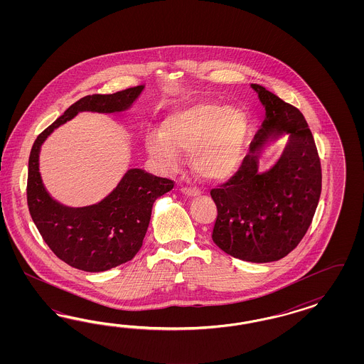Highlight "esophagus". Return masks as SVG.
I'll use <instances>...</instances> for the list:
<instances>
[{
    "label": "esophagus",
    "mask_w": 364,
    "mask_h": 364,
    "mask_svg": "<svg viewBox=\"0 0 364 364\" xmlns=\"http://www.w3.org/2000/svg\"><path fill=\"white\" fill-rule=\"evenodd\" d=\"M181 192L187 196H198L200 195V189L196 187H183L181 188Z\"/></svg>",
    "instance_id": "esophagus-1"
}]
</instances>
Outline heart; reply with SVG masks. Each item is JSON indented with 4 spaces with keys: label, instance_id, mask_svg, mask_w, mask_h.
I'll return each instance as SVG.
<instances>
[{
    "label": "heart",
    "instance_id": "b5f03b06",
    "mask_svg": "<svg viewBox=\"0 0 364 364\" xmlns=\"http://www.w3.org/2000/svg\"><path fill=\"white\" fill-rule=\"evenodd\" d=\"M245 136L242 110L201 101L172 110L161 124V133L148 134L146 148L166 166H175L180 152H191V164L198 175L216 180L239 166Z\"/></svg>",
    "mask_w": 364,
    "mask_h": 364
}]
</instances>
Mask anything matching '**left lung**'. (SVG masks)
Segmentation results:
<instances>
[{
    "mask_svg": "<svg viewBox=\"0 0 364 364\" xmlns=\"http://www.w3.org/2000/svg\"><path fill=\"white\" fill-rule=\"evenodd\" d=\"M251 87L264 105V122L239 171L210 189L218 208L212 240L236 259L268 263L295 250L309 231L321 192V166L301 112L262 85ZM284 132L290 134L285 152L271 170L259 173L264 144Z\"/></svg>",
    "mask_w": 364,
    "mask_h": 364,
    "instance_id": "8db88e82",
    "label": "left lung"
}]
</instances>
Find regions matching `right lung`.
I'll list each match as a JSON object with an SVG mask.
<instances>
[{
    "label": "right lung",
    "instance_id": "add662e5",
    "mask_svg": "<svg viewBox=\"0 0 364 364\" xmlns=\"http://www.w3.org/2000/svg\"><path fill=\"white\" fill-rule=\"evenodd\" d=\"M143 85L112 95H89L72 104L36 139L28 168L26 198L31 216L52 252L66 264L101 272L132 260L143 245L154 200L175 183L143 169H129L113 192L99 204L69 208L50 198L38 172V154L45 139L78 112L114 113L128 109Z\"/></svg>",
    "mask_w": 364,
    "mask_h": 364
}]
</instances>
